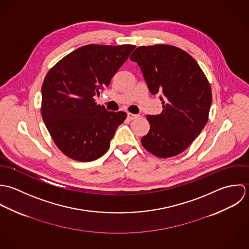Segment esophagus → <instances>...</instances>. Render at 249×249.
Wrapping results in <instances>:
<instances>
[{
  "mask_svg": "<svg viewBox=\"0 0 249 249\" xmlns=\"http://www.w3.org/2000/svg\"><path fill=\"white\" fill-rule=\"evenodd\" d=\"M127 117H128L129 120H134L135 118L138 117V115H137V114H134V113H131V112H128V113H127Z\"/></svg>",
  "mask_w": 249,
  "mask_h": 249,
  "instance_id": "esophagus-1",
  "label": "esophagus"
}]
</instances>
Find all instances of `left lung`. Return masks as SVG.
I'll list each match as a JSON object with an SVG mask.
<instances>
[{"label":"left lung","instance_id":"8db88e82","mask_svg":"<svg viewBox=\"0 0 249 249\" xmlns=\"http://www.w3.org/2000/svg\"><path fill=\"white\" fill-rule=\"evenodd\" d=\"M130 57L141 67L150 92L162 95V111L146 116L150 130L142 146L159 158L179 155L208 121L212 89L207 77L191 54L172 45L140 46Z\"/></svg>","mask_w":249,"mask_h":249}]
</instances>
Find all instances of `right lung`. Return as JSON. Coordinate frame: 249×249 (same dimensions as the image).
Returning <instances> with one entry per match:
<instances>
[{
  "label": "right lung",
  "instance_id": "right-lung-1",
  "mask_svg": "<svg viewBox=\"0 0 249 249\" xmlns=\"http://www.w3.org/2000/svg\"><path fill=\"white\" fill-rule=\"evenodd\" d=\"M135 48L130 44L86 45L65 55L47 73L41 115L54 144L70 159L91 161L108 149L127 113L108 111L94 97L109 85Z\"/></svg>",
  "mask_w": 249,
  "mask_h": 249
}]
</instances>
